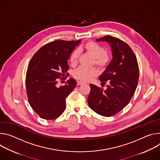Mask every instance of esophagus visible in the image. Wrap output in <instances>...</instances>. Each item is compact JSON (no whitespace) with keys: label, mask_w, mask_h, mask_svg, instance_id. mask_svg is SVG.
I'll return each instance as SVG.
<instances>
[{"label":"esophagus","mask_w":160,"mask_h":160,"mask_svg":"<svg viewBox=\"0 0 160 160\" xmlns=\"http://www.w3.org/2000/svg\"><path fill=\"white\" fill-rule=\"evenodd\" d=\"M77 84H78V85H81V84H84V82H83L82 81H78L77 82Z\"/></svg>","instance_id":"obj_1"}]
</instances>
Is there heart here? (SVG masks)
<instances>
[{"instance_id":"obj_1","label":"heart","mask_w":160,"mask_h":160,"mask_svg":"<svg viewBox=\"0 0 160 160\" xmlns=\"http://www.w3.org/2000/svg\"><path fill=\"white\" fill-rule=\"evenodd\" d=\"M83 49L94 58V63L99 67L103 68L108 65L110 61L109 56L105 53V48L101 44L93 41H89L85 43ZM80 55V50H74L69 57V62L71 65H75L78 62ZM97 74V70L95 68H88L80 67L73 72V76L78 79L87 81L90 80Z\"/></svg>"}]
</instances>
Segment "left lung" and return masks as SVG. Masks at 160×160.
<instances>
[{"instance_id":"8db88e82","label":"left lung","mask_w":160,"mask_h":160,"mask_svg":"<svg viewBox=\"0 0 160 160\" xmlns=\"http://www.w3.org/2000/svg\"><path fill=\"white\" fill-rule=\"evenodd\" d=\"M96 41L107 42L111 47L112 59L99 76L102 84L108 81L109 84L105 90L90 84L88 103L96 113L109 117L121 111L130 102L137 86L139 68L133 50L124 41L111 35Z\"/></svg>"}]
</instances>
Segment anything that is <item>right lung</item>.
<instances>
[{
	"label": "right lung",
	"mask_w": 160,
	"mask_h": 160,
	"mask_svg": "<svg viewBox=\"0 0 160 160\" xmlns=\"http://www.w3.org/2000/svg\"><path fill=\"white\" fill-rule=\"evenodd\" d=\"M81 40H57L49 42L35 53L28 66L26 89L28 102L41 118L52 120L65 110V100L76 86L73 78L57 87L58 78L68 76L67 60Z\"/></svg>",
	"instance_id": "right-lung-1"
}]
</instances>
